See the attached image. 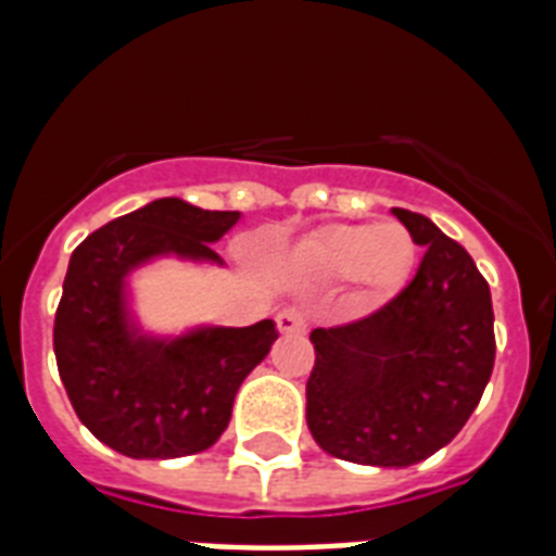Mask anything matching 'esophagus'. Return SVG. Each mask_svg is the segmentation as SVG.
<instances>
[{"instance_id": "esophagus-1", "label": "esophagus", "mask_w": 556, "mask_h": 556, "mask_svg": "<svg viewBox=\"0 0 556 556\" xmlns=\"http://www.w3.org/2000/svg\"><path fill=\"white\" fill-rule=\"evenodd\" d=\"M277 329L282 334H300L305 331V314L300 308H282L277 314Z\"/></svg>"}]
</instances>
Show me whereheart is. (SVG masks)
Here are the masks:
<instances>
[{"instance_id":"heart-1","label":"heart","mask_w":556,"mask_h":556,"mask_svg":"<svg viewBox=\"0 0 556 556\" xmlns=\"http://www.w3.org/2000/svg\"><path fill=\"white\" fill-rule=\"evenodd\" d=\"M317 279H349L361 300H383L404 286L415 265V239L397 222L320 227L296 253Z\"/></svg>"}]
</instances>
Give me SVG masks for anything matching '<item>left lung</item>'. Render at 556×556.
Instances as JSON below:
<instances>
[{
  "instance_id": "1",
  "label": "left lung",
  "mask_w": 556,
  "mask_h": 556,
  "mask_svg": "<svg viewBox=\"0 0 556 556\" xmlns=\"http://www.w3.org/2000/svg\"><path fill=\"white\" fill-rule=\"evenodd\" d=\"M427 248L415 277L378 312L314 329L305 421L329 456L409 467L456 439L496 357L491 288L470 253L430 218L392 210Z\"/></svg>"
}]
</instances>
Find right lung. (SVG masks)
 <instances>
[{
	"instance_id": "obj_1",
	"label": "right lung",
	"mask_w": 556,
	"mask_h": 556,
	"mask_svg": "<svg viewBox=\"0 0 556 556\" xmlns=\"http://www.w3.org/2000/svg\"><path fill=\"white\" fill-rule=\"evenodd\" d=\"M236 210L159 199L86 236L72 253L54 317V355L74 413L129 458H178L213 447L233 397L279 338L274 320L152 340L126 312V274L164 253L218 262L210 248Z\"/></svg>"
}]
</instances>
